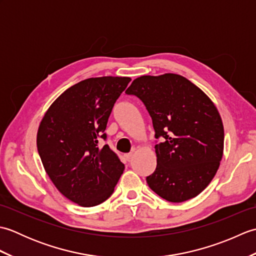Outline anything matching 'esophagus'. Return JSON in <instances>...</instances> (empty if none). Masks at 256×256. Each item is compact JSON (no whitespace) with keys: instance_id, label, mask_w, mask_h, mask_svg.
Wrapping results in <instances>:
<instances>
[{"instance_id":"1","label":"esophagus","mask_w":256,"mask_h":256,"mask_svg":"<svg viewBox=\"0 0 256 256\" xmlns=\"http://www.w3.org/2000/svg\"><path fill=\"white\" fill-rule=\"evenodd\" d=\"M124 157H125V160H131L133 158V153L125 154V155H124Z\"/></svg>"}]
</instances>
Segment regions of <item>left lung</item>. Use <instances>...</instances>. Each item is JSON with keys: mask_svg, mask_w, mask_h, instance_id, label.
Instances as JSON below:
<instances>
[{"mask_svg": "<svg viewBox=\"0 0 256 256\" xmlns=\"http://www.w3.org/2000/svg\"><path fill=\"white\" fill-rule=\"evenodd\" d=\"M143 101L153 120L157 166L146 178L154 192L182 202L204 192L219 170L224 130L218 108L180 74L140 76L125 91Z\"/></svg>", "mask_w": 256, "mask_h": 256, "instance_id": "obj_1", "label": "left lung"}]
</instances>
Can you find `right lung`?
<instances>
[{"instance_id":"add662e5","label":"right lung","mask_w":256,"mask_h":256,"mask_svg":"<svg viewBox=\"0 0 256 256\" xmlns=\"http://www.w3.org/2000/svg\"><path fill=\"white\" fill-rule=\"evenodd\" d=\"M128 77H96L70 86L47 108L37 131L42 166L58 192L81 206H94L112 194L124 170L104 145L108 118Z\"/></svg>"}]
</instances>
